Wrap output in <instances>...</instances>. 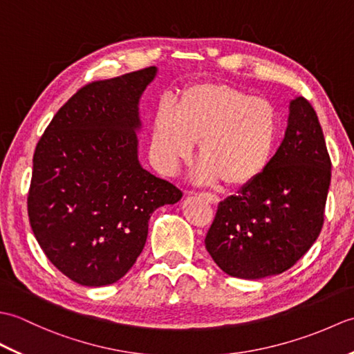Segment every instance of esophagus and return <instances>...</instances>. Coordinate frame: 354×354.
I'll use <instances>...</instances> for the list:
<instances>
[{
	"label": "esophagus",
	"instance_id": "esophagus-1",
	"mask_svg": "<svg viewBox=\"0 0 354 354\" xmlns=\"http://www.w3.org/2000/svg\"><path fill=\"white\" fill-rule=\"evenodd\" d=\"M199 196L204 199V201H207L208 204H212V205H217L219 204V198L217 196H214V194H212V193H201Z\"/></svg>",
	"mask_w": 354,
	"mask_h": 354
}]
</instances>
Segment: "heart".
Masks as SVG:
<instances>
[{
    "mask_svg": "<svg viewBox=\"0 0 354 354\" xmlns=\"http://www.w3.org/2000/svg\"><path fill=\"white\" fill-rule=\"evenodd\" d=\"M280 138L274 104L225 84L185 88L176 109L161 104L150 124V158L164 175L190 161L199 142V183L242 189L272 162Z\"/></svg>",
    "mask_w": 354,
    "mask_h": 354,
    "instance_id": "obj_1",
    "label": "heart"
}]
</instances>
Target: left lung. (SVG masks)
Returning <instances> with one entry per match:
<instances>
[{
  "label": "left lung",
  "mask_w": 354,
  "mask_h": 354,
  "mask_svg": "<svg viewBox=\"0 0 354 354\" xmlns=\"http://www.w3.org/2000/svg\"><path fill=\"white\" fill-rule=\"evenodd\" d=\"M330 169L317 112L295 95L268 170L217 207L205 237L216 265L243 280L278 275L295 265L322 228Z\"/></svg>",
  "instance_id": "obj_1"
}]
</instances>
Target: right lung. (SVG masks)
Masks as SVG:
<instances>
[{"label": "right lung", "mask_w": 354, "mask_h": 354, "mask_svg": "<svg viewBox=\"0 0 354 354\" xmlns=\"http://www.w3.org/2000/svg\"><path fill=\"white\" fill-rule=\"evenodd\" d=\"M150 66L84 86L53 117L33 155L28 219L48 260L82 286L118 281L146 245L156 208L183 198L138 160Z\"/></svg>", "instance_id": "add662e5"}]
</instances>
